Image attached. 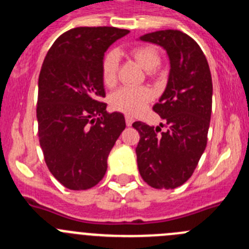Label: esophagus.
<instances>
[{
	"instance_id": "34e87169",
	"label": "esophagus",
	"mask_w": 249,
	"mask_h": 249,
	"mask_svg": "<svg viewBox=\"0 0 249 249\" xmlns=\"http://www.w3.org/2000/svg\"><path fill=\"white\" fill-rule=\"evenodd\" d=\"M132 123H133V118L131 116H126V124L127 126H132Z\"/></svg>"
}]
</instances>
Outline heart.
Segmentation results:
<instances>
[{
    "label": "heart",
    "instance_id": "1",
    "mask_svg": "<svg viewBox=\"0 0 249 249\" xmlns=\"http://www.w3.org/2000/svg\"><path fill=\"white\" fill-rule=\"evenodd\" d=\"M131 55L141 64L143 69L152 71L160 65V55L156 49L149 45H141L131 50ZM118 68V55L116 52L111 50L102 59L101 76L102 81L106 86L115 84L116 75ZM153 93L147 88H132V86H123L116 90L109 96V104L112 108L121 111L127 115L136 116L145 108L148 104L152 101Z\"/></svg>",
    "mask_w": 249,
    "mask_h": 249
}]
</instances>
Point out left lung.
<instances>
[{"mask_svg": "<svg viewBox=\"0 0 249 249\" xmlns=\"http://www.w3.org/2000/svg\"><path fill=\"white\" fill-rule=\"evenodd\" d=\"M166 50L170 71L165 91L153 111L165 131L137 121L136 148L142 179L156 189H175L193 175L207 144L213 107V79L201 48L188 34L174 29L140 38Z\"/></svg>", "mask_w": 249, "mask_h": 249, "instance_id": "8db88e82", "label": "left lung"}]
</instances>
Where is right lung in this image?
<instances>
[{"mask_svg":"<svg viewBox=\"0 0 249 249\" xmlns=\"http://www.w3.org/2000/svg\"><path fill=\"white\" fill-rule=\"evenodd\" d=\"M129 31L77 27L48 50L38 80V137L48 169L70 190H86L104 178L107 157L126 128L108 113L101 64L107 48Z\"/></svg>","mask_w":249,"mask_h":249,"instance_id":"right-lung-1","label":"right lung"}]
</instances>
